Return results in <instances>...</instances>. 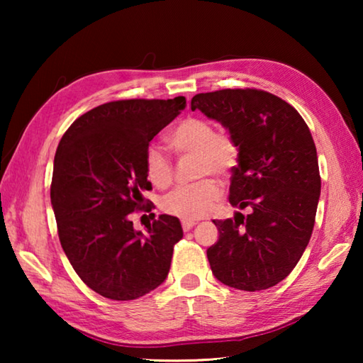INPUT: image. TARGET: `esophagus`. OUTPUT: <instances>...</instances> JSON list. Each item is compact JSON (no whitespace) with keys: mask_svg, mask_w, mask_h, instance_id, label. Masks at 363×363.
<instances>
[{"mask_svg":"<svg viewBox=\"0 0 363 363\" xmlns=\"http://www.w3.org/2000/svg\"><path fill=\"white\" fill-rule=\"evenodd\" d=\"M181 224H182V229L187 232V230L192 229V227H194L196 223H195V220H186V219H182Z\"/></svg>","mask_w":363,"mask_h":363,"instance_id":"34e87169","label":"esophagus"}]
</instances>
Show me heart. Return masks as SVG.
<instances>
[{
    "mask_svg": "<svg viewBox=\"0 0 363 363\" xmlns=\"http://www.w3.org/2000/svg\"><path fill=\"white\" fill-rule=\"evenodd\" d=\"M169 144L177 153H196V174L225 177L237 167L240 147L225 128H216L203 116H187L169 133ZM145 176L153 186L167 189L173 182V163L157 145H149L144 155ZM220 196L219 184L213 177L174 189L163 200V211L186 220L201 219L211 211Z\"/></svg>",
    "mask_w": 363,
    "mask_h": 363,
    "instance_id": "heart-1",
    "label": "heart"
}]
</instances>
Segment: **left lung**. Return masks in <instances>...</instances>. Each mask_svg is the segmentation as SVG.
Wrapping results in <instances>:
<instances>
[{
	"label": "left lung",
	"instance_id": "1",
	"mask_svg": "<svg viewBox=\"0 0 363 363\" xmlns=\"http://www.w3.org/2000/svg\"><path fill=\"white\" fill-rule=\"evenodd\" d=\"M196 108L235 136L240 157L229 201L251 210L213 220L219 240L206 251L211 270L237 290H267L290 275L314 230L320 173L309 126L290 104L256 88L195 94Z\"/></svg>",
	"mask_w": 363,
	"mask_h": 363
}]
</instances>
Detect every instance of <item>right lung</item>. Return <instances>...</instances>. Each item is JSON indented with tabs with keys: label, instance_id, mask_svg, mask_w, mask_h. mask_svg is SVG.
Segmentation results:
<instances>
[{
	"label": "right lung",
	"instance_id": "obj_1",
	"mask_svg": "<svg viewBox=\"0 0 363 363\" xmlns=\"http://www.w3.org/2000/svg\"><path fill=\"white\" fill-rule=\"evenodd\" d=\"M186 106L182 96L112 101L78 116L60 139L51 181L59 240L78 277L104 298L138 299L169 272L179 219L160 214L143 235L131 214L155 208L143 196L152 190L145 149Z\"/></svg>",
	"mask_w": 363,
	"mask_h": 363
}]
</instances>
